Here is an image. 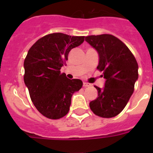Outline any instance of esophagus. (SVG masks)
Masks as SVG:
<instances>
[{
	"instance_id": "1",
	"label": "esophagus",
	"mask_w": 153,
	"mask_h": 153,
	"mask_svg": "<svg viewBox=\"0 0 153 153\" xmlns=\"http://www.w3.org/2000/svg\"><path fill=\"white\" fill-rule=\"evenodd\" d=\"M83 86H84V87H88V86H91V85H90V83H86V82H84V83H83Z\"/></svg>"
}]
</instances>
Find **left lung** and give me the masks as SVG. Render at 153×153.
Masks as SVG:
<instances>
[{
    "instance_id": "8db88e82",
    "label": "left lung",
    "mask_w": 153,
    "mask_h": 153,
    "mask_svg": "<svg viewBox=\"0 0 153 153\" xmlns=\"http://www.w3.org/2000/svg\"><path fill=\"white\" fill-rule=\"evenodd\" d=\"M99 54L97 69L106 82L102 89L96 86L98 97L90 102L94 114L111 118L120 113L134 91L138 79V63L129 49L111 34L91 35L85 39Z\"/></svg>"
}]
</instances>
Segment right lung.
<instances>
[{
  "instance_id": "add662e5",
  "label": "right lung",
  "mask_w": 153,
  "mask_h": 153,
  "mask_svg": "<svg viewBox=\"0 0 153 153\" xmlns=\"http://www.w3.org/2000/svg\"><path fill=\"white\" fill-rule=\"evenodd\" d=\"M84 41V36L62 33L46 35L30 48L24 60V83L36 109L47 118L58 120L68 113L71 97L83 82L70 79L60 69L70 51Z\"/></svg>"
}]
</instances>
